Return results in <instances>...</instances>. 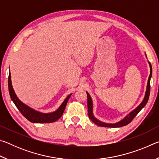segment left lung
<instances>
[{"mask_svg":"<svg viewBox=\"0 0 159 159\" xmlns=\"http://www.w3.org/2000/svg\"><path fill=\"white\" fill-rule=\"evenodd\" d=\"M149 63V66H150V75L149 76V79H148V82H147V90H146V93H145V96L144 98L142 101V103L139 104V105L137 107V108L134 110V111H132L131 113L129 114L125 118H123L122 120L118 122L115 124H109V123H102L101 121H99L98 119H96L93 114V102L92 99H91V98L89 94H88L87 92V96H88V116H89L90 119L92 120V121L95 123L96 125H98L99 126H101V127H107V128H118V127H122V126L126 125L130 123L132 120H133V118L136 116L137 114L141 111V109L143 108V107L146 105L148 99H149V95H150V80H151V77H152V65H151V63Z\"/></svg>","mask_w":159,"mask_h":159,"instance_id":"obj_1","label":"left lung"}]
</instances>
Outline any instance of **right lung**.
<instances>
[{"label":"right lung","mask_w":159,"mask_h":159,"mask_svg":"<svg viewBox=\"0 0 159 159\" xmlns=\"http://www.w3.org/2000/svg\"><path fill=\"white\" fill-rule=\"evenodd\" d=\"M8 90L9 93L10 95L11 99L14 102L15 106L17 107L19 111L21 112V114L25 116L26 119L29 120L30 122L32 123H52L57 120L61 116H62L64 109H65L66 105L68 102L69 99L71 95H69L67 98L65 99V100L61 104V105L60 107L57 111L50 114H43V113H40L39 111H35V110L29 108V107L23 104L20 99L17 98V95H15L13 90L12 83H11V76H10V73L9 74L8 76Z\"/></svg>","instance_id":"right-lung-1"}]
</instances>
